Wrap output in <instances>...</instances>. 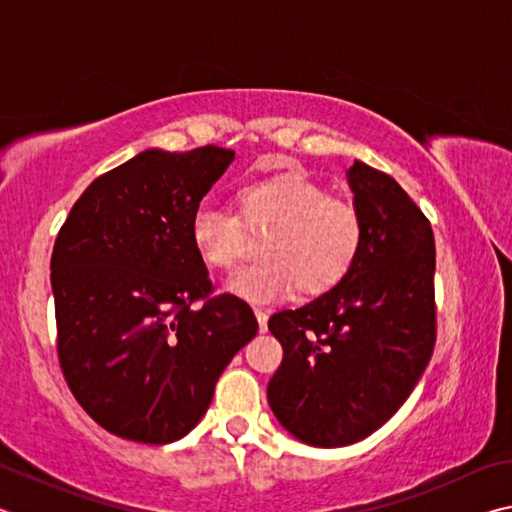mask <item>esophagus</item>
I'll list each match as a JSON object with an SVG mask.
<instances>
[{"label":"esophagus","mask_w":512,"mask_h":512,"mask_svg":"<svg viewBox=\"0 0 512 512\" xmlns=\"http://www.w3.org/2000/svg\"><path fill=\"white\" fill-rule=\"evenodd\" d=\"M255 316H257V323H259V332H266L268 329V314L262 307H255Z\"/></svg>","instance_id":"34e87169"}]
</instances>
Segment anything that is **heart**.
<instances>
[{"mask_svg":"<svg viewBox=\"0 0 512 512\" xmlns=\"http://www.w3.org/2000/svg\"><path fill=\"white\" fill-rule=\"evenodd\" d=\"M257 255L228 280V291L250 302L300 296L320 298L339 289L357 266L366 221L359 205L329 194L305 171H277L241 183L235 212L201 205L189 239L205 266H235L248 253V235H262Z\"/></svg>","mask_w":512,"mask_h":512,"instance_id":"b5f03b06","label":"heart"}]
</instances>
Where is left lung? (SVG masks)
Returning <instances> with one entry per match:
<instances>
[{"mask_svg": "<svg viewBox=\"0 0 512 512\" xmlns=\"http://www.w3.org/2000/svg\"><path fill=\"white\" fill-rule=\"evenodd\" d=\"M366 241L339 289L268 318L282 343L268 404L314 447L359 443L388 422L418 384L436 345V241L427 216L388 176L350 171Z\"/></svg>", "mask_w": 512, "mask_h": 512, "instance_id": "obj_1", "label": "left lung"}]
</instances>
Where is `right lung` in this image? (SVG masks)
I'll return each instance as SVG.
<instances>
[{"label": "right lung", "instance_id": "obj_1", "mask_svg": "<svg viewBox=\"0 0 512 512\" xmlns=\"http://www.w3.org/2000/svg\"><path fill=\"white\" fill-rule=\"evenodd\" d=\"M235 151H144L74 203L51 253L56 352L69 391L119 438L192 431L232 357L257 334L246 300L214 296L189 239Z\"/></svg>", "mask_w": 512, "mask_h": 512}]
</instances>
